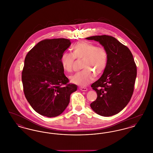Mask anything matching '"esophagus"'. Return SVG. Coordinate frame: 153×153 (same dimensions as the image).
<instances>
[{"instance_id": "esophagus-1", "label": "esophagus", "mask_w": 153, "mask_h": 153, "mask_svg": "<svg viewBox=\"0 0 153 153\" xmlns=\"http://www.w3.org/2000/svg\"><path fill=\"white\" fill-rule=\"evenodd\" d=\"M79 89L82 91H87V88L86 87H79Z\"/></svg>"}]
</instances>
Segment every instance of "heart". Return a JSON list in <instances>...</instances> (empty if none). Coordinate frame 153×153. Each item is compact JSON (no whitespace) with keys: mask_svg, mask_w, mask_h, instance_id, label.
I'll use <instances>...</instances> for the list:
<instances>
[{"mask_svg":"<svg viewBox=\"0 0 153 153\" xmlns=\"http://www.w3.org/2000/svg\"><path fill=\"white\" fill-rule=\"evenodd\" d=\"M72 51V53L64 52L60 59L64 69L71 72L76 59H83V70L71 76V81L74 84L86 86L94 80L95 76H100L106 69L108 54L104 48L89 42L81 41L73 46Z\"/></svg>","mask_w":153,"mask_h":153,"instance_id":"obj_1","label":"heart"}]
</instances>
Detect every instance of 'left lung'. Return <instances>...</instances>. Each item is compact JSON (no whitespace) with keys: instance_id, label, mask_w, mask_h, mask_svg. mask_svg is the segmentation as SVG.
I'll list each match as a JSON object with an SVG mask.
<instances>
[{"instance_id":"1","label":"left lung","mask_w":153,"mask_h":153,"mask_svg":"<svg viewBox=\"0 0 153 153\" xmlns=\"http://www.w3.org/2000/svg\"><path fill=\"white\" fill-rule=\"evenodd\" d=\"M87 39L99 42L108 52L107 68L101 77L91 85L97 97L91 107L101 116L111 117L120 112L131 100L137 65L130 49L115 38L102 35Z\"/></svg>"}]
</instances>
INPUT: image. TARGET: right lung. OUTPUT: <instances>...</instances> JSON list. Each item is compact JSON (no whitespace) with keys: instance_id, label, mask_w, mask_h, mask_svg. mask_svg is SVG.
Segmentation results:
<instances>
[{"instance_id":"1","label":"right lung","mask_w":153,"mask_h":153,"mask_svg":"<svg viewBox=\"0 0 153 153\" xmlns=\"http://www.w3.org/2000/svg\"><path fill=\"white\" fill-rule=\"evenodd\" d=\"M71 42L65 38L45 39L30 51L22 72L23 92L37 113L45 117L61 114L77 85L69 83L64 74L61 56Z\"/></svg>"}]
</instances>
